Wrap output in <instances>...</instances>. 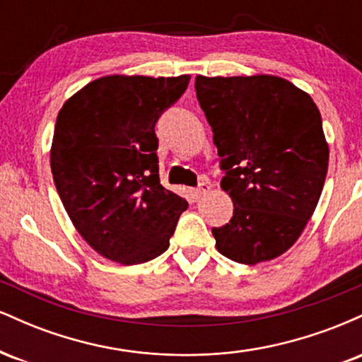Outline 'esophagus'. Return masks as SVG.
I'll return each instance as SVG.
<instances>
[{"label":"esophagus","mask_w":362,"mask_h":362,"mask_svg":"<svg viewBox=\"0 0 362 362\" xmlns=\"http://www.w3.org/2000/svg\"><path fill=\"white\" fill-rule=\"evenodd\" d=\"M207 190H209V185L207 184H201L199 187H195V189L192 190V194H194V197L195 199H199V197H202V195H204Z\"/></svg>","instance_id":"1"}]
</instances>
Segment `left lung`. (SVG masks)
<instances>
[{"mask_svg":"<svg viewBox=\"0 0 362 362\" xmlns=\"http://www.w3.org/2000/svg\"><path fill=\"white\" fill-rule=\"evenodd\" d=\"M218 148L233 218L213 228L216 248L238 264L276 259L298 240L325 184L328 146L305 91L277 76L195 78Z\"/></svg>","mask_w":362,"mask_h":362,"instance_id":"1","label":"left lung"}]
</instances>
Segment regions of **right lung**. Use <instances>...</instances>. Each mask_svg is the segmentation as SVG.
I'll list each match as a JSON object with an SVG mask.
<instances>
[{"label": "right lung", "mask_w": 362, "mask_h": 362, "mask_svg": "<svg viewBox=\"0 0 362 362\" xmlns=\"http://www.w3.org/2000/svg\"><path fill=\"white\" fill-rule=\"evenodd\" d=\"M190 76H105L62 105L51 170L62 206L86 243L124 265L168 248L187 201L160 184L155 126Z\"/></svg>", "instance_id": "obj_1"}]
</instances>
